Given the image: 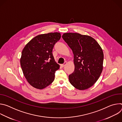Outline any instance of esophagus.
Segmentation results:
<instances>
[{
  "mask_svg": "<svg viewBox=\"0 0 122 122\" xmlns=\"http://www.w3.org/2000/svg\"><path fill=\"white\" fill-rule=\"evenodd\" d=\"M66 62H65L64 64H61V66L62 67H64V66H65V65H66Z\"/></svg>",
  "mask_w": 122,
  "mask_h": 122,
  "instance_id": "34e87169",
  "label": "esophagus"
}]
</instances>
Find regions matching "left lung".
I'll return each mask as SVG.
<instances>
[{
  "label": "left lung",
  "instance_id": "left-lung-1",
  "mask_svg": "<svg viewBox=\"0 0 122 122\" xmlns=\"http://www.w3.org/2000/svg\"><path fill=\"white\" fill-rule=\"evenodd\" d=\"M62 38L74 55V71L68 76L70 83L83 90L93 86L103 70L102 49L92 37L77 33H64Z\"/></svg>",
  "mask_w": 122,
  "mask_h": 122
}]
</instances>
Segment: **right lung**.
I'll list each match as a JSON object with an SVG mask.
<instances>
[{"mask_svg":"<svg viewBox=\"0 0 122 122\" xmlns=\"http://www.w3.org/2000/svg\"><path fill=\"white\" fill-rule=\"evenodd\" d=\"M60 38L58 32L39 35L23 49L21 66L25 79L33 87L42 89L54 81L60 66L55 61L52 51Z\"/></svg>","mask_w":122,"mask_h":122,"instance_id":"right-lung-1","label":"right lung"}]
</instances>
